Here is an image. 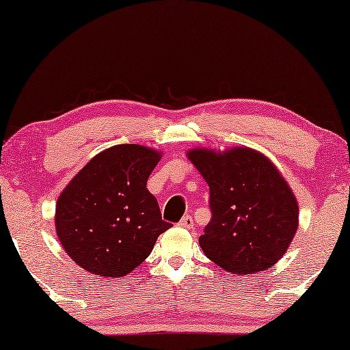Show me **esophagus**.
<instances>
[{
	"label": "esophagus",
	"mask_w": 350,
	"mask_h": 350,
	"mask_svg": "<svg viewBox=\"0 0 350 350\" xmlns=\"http://www.w3.org/2000/svg\"><path fill=\"white\" fill-rule=\"evenodd\" d=\"M178 226H181V228H185V229H191V228H193V226H194V223H193V218H191V217H189V215H185V217L180 219Z\"/></svg>",
	"instance_id": "1"
}]
</instances>
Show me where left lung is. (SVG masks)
I'll return each mask as SVG.
<instances>
[{
	"instance_id": "8db88e82",
	"label": "left lung",
	"mask_w": 350,
	"mask_h": 350,
	"mask_svg": "<svg viewBox=\"0 0 350 350\" xmlns=\"http://www.w3.org/2000/svg\"><path fill=\"white\" fill-rule=\"evenodd\" d=\"M186 154L210 188L212 219L199 237L205 256L239 275L274 266L293 241L299 208L272 161L247 146Z\"/></svg>"
}]
</instances>
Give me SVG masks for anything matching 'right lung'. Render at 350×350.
<instances>
[{
	"label": "right lung",
	"mask_w": 350,
	"mask_h": 350,
	"mask_svg": "<svg viewBox=\"0 0 350 350\" xmlns=\"http://www.w3.org/2000/svg\"><path fill=\"white\" fill-rule=\"evenodd\" d=\"M161 151L116 145L76 174L55 204V232L68 256L98 277H124L170 228L146 181Z\"/></svg>",
	"instance_id": "1"
}]
</instances>
